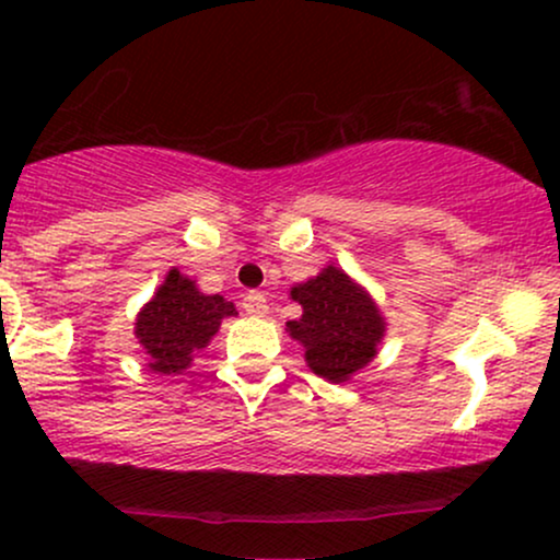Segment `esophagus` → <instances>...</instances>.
<instances>
[{
  "label": "esophagus",
  "instance_id": "34e87169",
  "mask_svg": "<svg viewBox=\"0 0 560 560\" xmlns=\"http://www.w3.org/2000/svg\"><path fill=\"white\" fill-rule=\"evenodd\" d=\"M242 307H244V313H249V316H266V313H268L266 294H262V292H247V294H244V300H242Z\"/></svg>",
  "mask_w": 560,
  "mask_h": 560
}]
</instances>
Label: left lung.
Wrapping results in <instances>:
<instances>
[{
  "instance_id": "left-lung-1",
  "label": "left lung",
  "mask_w": 560,
  "mask_h": 560,
  "mask_svg": "<svg viewBox=\"0 0 560 560\" xmlns=\"http://www.w3.org/2000/svg\"><path fill=\"white\" fill-rule=\"evenodd\" d=\"M292 300L302 305V318L287 326L305 345V361L313 374L345 382L376 355L384 320L369 294L339 268H324L316 279L294 287Z\"/></svg>"
}]
</instances>
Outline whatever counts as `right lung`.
Wrapping results in <instances>:
<instances>
[{"label":"right lung","instance_id":"add662e5","mask_svg":"<svg viewBox=\"0 0 560 560\" xmlns=\"http://www.w3.org/2000/svg\"><path fill=\"white\" fill-rule=\"evenodd\" d=\"M234 313V302H226L221 294H202L195 281L171 271L137 318V337L150 355V369L160 374L184 371L191 352L202 350L221 326V318Z\"/></svg>","mask_w":560,"mask_h":560}]
</instances>
